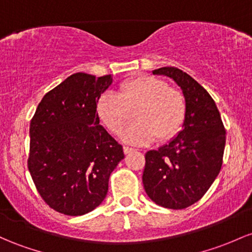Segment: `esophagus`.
I'll return each instance as SVG.
<instances>
[{"mask_svg": "<svg viewBox=\"0 0 252 252\" xmlns=\"http://www.w3.org/2000/svg\"><path fill=\"white\" fill-rule=\"evenodd\" d=\"M123 152H124V154H129V153H131V152H135V149L130 148V147H123Z\"/></svg>", "mask_w": 252, "mask_h": 252, "instance_id": "1", "label": "esophagus"}]
</instances>
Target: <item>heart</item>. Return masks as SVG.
I'll return each instance as SVG.
<instances>
[{"label":"heart","mask_w":252,"mask_h":252,"mask_svg":"<svg viewBox=\"0 0 252 252\" xmlns=\"http://www.w3.org/2000/svg\"><path fill=\"white\" fill-rule=\"evenodd\" d=\"M136 122L122 134L131 145H147L154 140L170 141L177 136L187 118V100L183 93L165 80L139 76L121 85L120 94L105 92L96 101V115L113 134H120L131 120Z\"/></svg>","instance_id":"b5f03b06"}]
</instances>
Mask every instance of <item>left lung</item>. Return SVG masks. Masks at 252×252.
Instances as JSON below:
<instances>
[{
  "label": "left lung",
  "instance_id": "8db88e82",
  "mask_svg": "<svg viewBox=\"0 0 252 252\" xmlns=\"http://www.w3.org/2000/svg\"><path fill=\"white\" fill-rule=\"evenodd\" d=\"M152 73L171 77L181 87L187 118L170 142L146 153L143 187L159 206L184 209L201 200L219 175L226 130L215 101L191 76L175 67Z\"/></svg>",
  "mask_w": 252,
  "mask_h": 252
}]
</instances>
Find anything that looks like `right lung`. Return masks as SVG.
I'll list each match as a JSON object with an SVG mask.
<instances>
[{
	"mask_svg": "<svg viewBox=\"0 0 252 252\" xmlns=\"http://www.w3.org/2000/svg\"><path fill=\"white\" fill-rule=\"evenodd\" d=\"M112 75H70L43 96L30 124L29 171L44 201L77 217L104 201L123 148L103 126L96 101Z\"/></svg>",
	"mask_w": 252,
	"mask_h": 252,
	"instance_id": "obj_1",
	"label": "right lung"
}]
</instances>
